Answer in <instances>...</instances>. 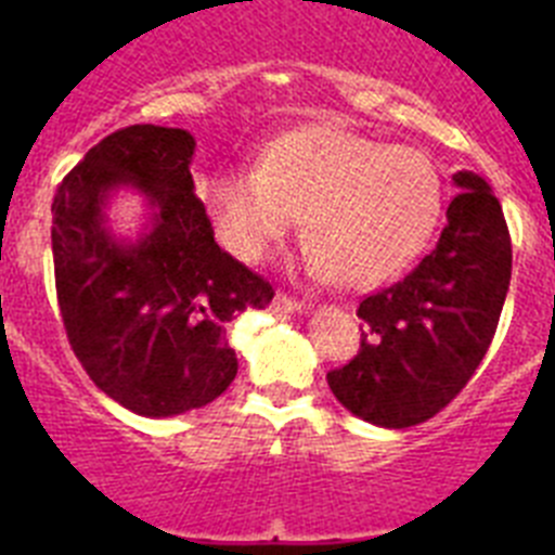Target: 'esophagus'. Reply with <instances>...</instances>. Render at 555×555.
<instances>
[{
  "mask_svg": "<svg viewBox=\"0 0 555 555\" xmlns=\"http://www.w3.org/2000/svg\"><path fill=\"white\" fill-rule=\"evenodd\" d=\"M272 306H274V311H281V313H300V311H306V302L294 300V297H288V294H278Z\"/></svg>",
  "mask_w": 555,
  "mask_h": 555,
  "instance_id": "34e87169",
  "label": "esophagus"
}]
</instances>
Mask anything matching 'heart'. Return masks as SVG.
I'll use <instances>...</instances> for the list:
<instances>
[{"label": "heart", "instance_id": "b5f03b06", "mask_svg": "<svg viewBox=\"0 0 555 555\" xmlns=\"http://www.w3.org/2000/svg\"><path fill=\"white\" fill-rule=\"evenodd\" d=\"M222 242L261 261L302 214L306 263L350 288L403 272L430 242L444 180L430 155L350 127L308 125L263 146L258 166H224L203 183Z\"/></svg>", "mask_w": 555, "mask_h": 555}]
</instances>
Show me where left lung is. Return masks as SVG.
<instances>
[{"instance_id":"8db88e82","label":"left lung","mask_w":555,"mask_h":555,"mask_svg":"<svg viewBox=\"0 0 555 555\" xmlns=\"http://www.w3.org/2000/svg\"><path fill=\"white\" fill-rule=\"evenodd\" d=\"M459 194L436 247L403 281L370 294L361 350L327 372L350 414L411 428L467 386L498 331L512 281V238L498 197L475 171H455Z\"/></svg>"}]
</instances>
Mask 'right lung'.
Returning <instances> with one entry per match:
<instances>
[{
    "label": "right lung",
    "instance_id": "add662e5",
    "mask_svg": "<svg viewBox=\"0 0 555 555\" xmlns=\"http://www.w3.org/2000/svg\"><path fill=\"white\" fill-rule=\"evenodd\" d=\"M194 135L132 125L111 132L57 185L55 288L68 345L88 377L127 411L178 416L217 400L238 372L230 320L267 308L274 288L214 242L194 194ZM119 188L151 208L135 240L106 222Z\"/></svg>",
    "mask_w": 555,
    "mask_h": 555
}]
</instances>
